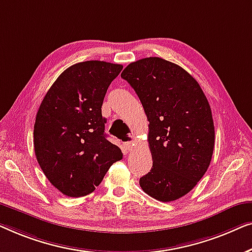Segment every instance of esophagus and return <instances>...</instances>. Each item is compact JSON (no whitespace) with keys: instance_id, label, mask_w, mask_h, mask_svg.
<instances>
[{"instance_id":"1","label":"esophagus","mask_w":252,"mask_h":252,"mask_svg":"<svg viewBox=\"0 0 252 252\" xmlns=\"http://www.w3.org/2000/svg\"><path fill=\"white\" fill-rule=\"evenodd\" d=\"M126 141H125V143H123V146L126 147V150L129 151L130 148L133 146V143H134L133 133H129V134H127V136L126 137Z\"/></svg>"}]
</instances>
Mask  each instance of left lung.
<instances>
[{"instance_id":"obj_1","label":"left lung","mask_w":252,"mask_h":252,"mask_svg":"<svg viewBox=\"0 0 252 252\" xmlns=\"http://www.w3.org/2000/svg\"><path fill=\"white\" fill-rule=\"evenodd\" d=\"M121 77L136 91L150 122L153 166L139 185L158 201L178 200L210 165L215 126L208 99L190 74L158 57L129 63Z\"/></svg>"}]
</instances>
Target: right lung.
Instances as JSON below:
<instances>
[{
  "instance_id": "1",
  "label": "right lung",
  "mask_w": 252,
  "mask_h": 252,
  "mask_svg": "<svg viewBox=\"0 0 252 252\" xmlns=\"http://www.w3.org/2000/svg\"><path fill=\"white\" fill-rule=\"evenodd\" d=\"M122 65L89 60L60 74L44 95L34 125V151L42 171L63 194L94 192L122 152L107 140L101 106Z\"/></svg>"
}]
</instances>
